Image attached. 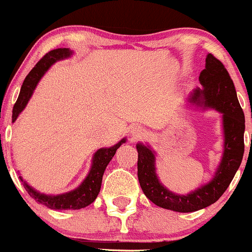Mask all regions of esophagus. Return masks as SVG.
<instances>
[{
    "instance_id": "obj_1",
    "label": "esophagus",
    "mask_w": 252,
    "mask_h": 252,
    "mask_svg": "<svg viewBox=\"0 0 252 252\" xmlns=\"http://www.w3.org/2000/svg\"><path fill=\"white\" fill-rule=\"evenodd\" d=\"M130 135L132 138H141L144 135V130L141 126H132L130 130Z\"/></svg>"
}]
</instances>
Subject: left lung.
<instances>
[{
	"instance_id": "obj_1",
	"label": "left lung",
	"mask_w": 252,
	"mask_h": 252,
	"mask_svg": "<svg viewBox=\"0 0 252 252\" xmlns=\"http://www.w3.org/2000/svg\"><path fill=\"white\" fill-rule=\"evenodd\" d=\"M201 89L190 94L189 102L202 110L213 109L221 115L222 154L212 179L187 194H178L167 189L156 173V153L148 143H137V176L141 189L156 206L189 213L215 204L238 170L244 154V112L237 98L230 74L217 58L209 53L206 66L199 77Z\"/></svg>"
}]
</instances>
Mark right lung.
Here are the masks:
<instances>
[{
  "label": "right lung",
  "mask_w": 252,
  "mask_h": 252,
  "mask_svg": "<svg viewBox=\"0 0 252 252\" xmlns=\"http://www.w3.org/2000/svg\"><path fill=\"white\" fill-rule=\"evenodd\" d=\"M73 56V51L70 48H57V50L50 51L45 57L40 60L33 67L28 76L26 77L22 84L21 90H20L19 98H17L15 105L13 109V116H11V122H15L19 115L24 111L28 100L31 99L34 90L39 84L40 79L45 76V73L50 70L53 63L60 60L68 59ZM126 142V138L123 137L120 142L109 147V148H100L94 154L92 158L91 168L89 170V174L84 179L82 184L77 189L70 190L63 194H45V193L39 192L34 187H32L27 181L24 180L21 175L19 176L20 180L24 182L25 189L27 190L28 194L34 198L39 204L45 205L46 207L51 210H79L89 206L96 200L98 193L102 186L103 174L105 172L106 166H108L111 158L116 154V150Z\"/></svg>",
  "instance_id": "right-lung-1"
}]
</instances>
